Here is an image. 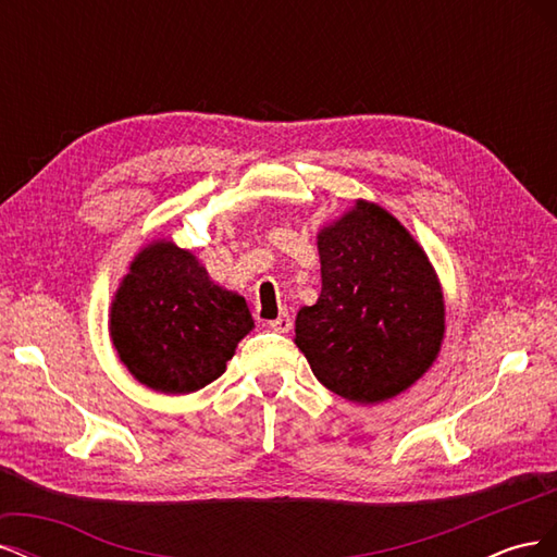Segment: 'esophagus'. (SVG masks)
Wrapping results in <instances>:
<instances>
[{
    "label": "esophagus",
    "instance_id": "34e87169",
    "mask_svg": "<svg viewBox=\"0 0 557 557\" xmlns=\"http://www.w3.org/2000/svg\"><path fill=\"white\" fill-rule=\"evenodd\" d=\"M269 327L276 330V332H290V330H293V318H290V313L283 311L278 318L269 320Z\"/></svg>",
    "mask_w": 557,
    "mask_h": 557
}]
</instances>
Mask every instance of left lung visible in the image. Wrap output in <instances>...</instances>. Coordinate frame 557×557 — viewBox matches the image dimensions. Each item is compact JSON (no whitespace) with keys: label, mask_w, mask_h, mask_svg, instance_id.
Listing matches in <instances>:
<instances>
[{"label":"left lung","mask_w":557,"mask_h":557,"mask_svg":"<svg viewBox=\"0 0 557 557\" xmlns=\"http://www.w3.org/2000/svg\"><path fill=\"white\" fill-rule=\"evenodd\" d=\"M318 252L323 290L295 320L313 376L358 404L407 391L444 339V297L423 248L385 209L358 201L318 234Z\"/></svg>","instance_id":"left-lung-1"}]
</instances>
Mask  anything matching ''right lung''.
I'll return each mask as SVG.
<instances>
[{
  "instance_id": "right-lung-1",
  "label": "right lung",
  "mask_w": 557,
  "mask_h": 557,
  "mask_svg": "<svg viewBox=\"0 0 557 557\" xmlns=\"http://www.w3.org/2000/svg\"><path fill=\"white\" fill-rule=\"evenodd\" d=\"M252 327L246 299L215 285L193 252L158 242L134 258L111 307V339L139 383L185 395L225 372Z\"/></svg>"
}]
</instances>
